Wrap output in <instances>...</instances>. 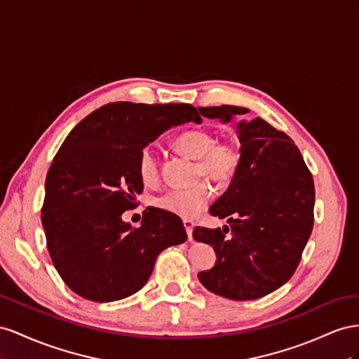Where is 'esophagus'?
<instances>
[{
  "instance_id": "esophagus-1",
  "label": "esophagus",
  "mask_w": 359,
  "mask_h": 359,
  "mask_svg": "<svg viewBox=\"0 0 359 359\" xmlns=\"http://www.w3.org/2000/svg\"><path fill=\"white\" fill-rule=\"evenodd\" d=\"M183 227L187 230L188 234V239L192 241V230H194V222L191 219H183Z\"/></svg>"
}]
</instances>
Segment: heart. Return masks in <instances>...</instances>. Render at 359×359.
Instances as JSON below:
<instances>
[{
	"label": "heart",
	"mask_w": 359,
	"mask_h": 359,
	"mask_svg": "<svg viewBox=\"0 0 359 359\" xmlns=\"http://www.w3.org/2000/svg\"><path fill=\"white\" fill-rule=\"evenodd\" d=\"M176 146L185 155L198 159L197 172L217 183L234 177L241 165V149L233 141H218L208 129H192L176 140ZM138 172L144 183L159 177V158L153 146H146L138 158ZM213 197L209 182H200L189 188H171L155 198V206L183 218H192L208 206Z\"/></svg>",
	"instance_id": "b5f03b06"
}]
</instances>
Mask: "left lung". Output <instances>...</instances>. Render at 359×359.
Returning a JSON list of instances; mask_svg holds the SVG:
<instances>
[{
  "label": "left lung",
  "mask_w": 359,
  "mask_h": 359,
  "mask_svg": "<svg viewBox=\"0 0 359 359\" xmlns=\"http://www.w3.org/2000/svg\"><path fill=\"white\" fill-rule=\"evenodd\" d=\"M201 116L229 123L247 108H198ZM241 165L229 189L209 212L227 218L221 229L196 227L192 236L217 254L201 284L233 301H251L290 280L314 222V182L299 149L284 132L257 117L238 123Z\"/></svg>",
  "instance_id": "1"
}]
</instances>
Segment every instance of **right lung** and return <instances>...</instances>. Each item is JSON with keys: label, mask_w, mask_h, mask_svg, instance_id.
I'll list each match as a JSON object with an SVG mask.
<instances>
[{"label": "right lung", "mask_w": 359, "mask_h": 359, "mask_svg": "<svg viewBox=\"0 0 359 359\" xmlns=\"http://www.w3.org/2000/svg\"><path fill=\"white\" fill-rule=\"evenodd\" d=\"M201 121L189 104L112 102L72 129L50 163L42 224L57 272L95 302L137 293L158 255L187 241L177 215L147 208L138 229L121 219L142 192L141 150L172 126Z\"/></svg>", "instance_id": "1"}]
</instances>
